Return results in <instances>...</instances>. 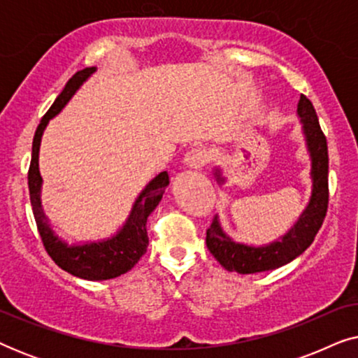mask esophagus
Returning <instances> with one entry per match:
<instances>
[{
	"label": "esophagus",
	"mask_w": 358,
	"mask_h": 358,
	"mask_svg": "<svg viewBox=\"0 0 358 358\" xmlns=\"http://www.w3.org/2000/svg\"><path fill=\"white\" fill-rule=\"evenodd\" d=\"M210 161V155L205 148H192L185 155V164L192 169H202Z\"/></svg>",
	"instance_id": "esophagus-1"
}]
</instances>
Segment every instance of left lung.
Listing matches in <instances>:
<instances>
[{
	"instance_id": "obj_1",
	"label": "left lung",
	"mask_w": 358,
	"mask_h": 358,
	"mask_svg": "<svg viewBox=\"0 0 358 358\" xmlns=\"http://www.w3.org/2000/svg\"><path fill=\"white\" fill-rule=\"evenodd\" d=\"M298 115L301 117L303 131H305L308 150L311 155V178H313V195L310 205L301 215L295 227L283 236L280 241L268 244L264 248H252L246 244L234 243L223 233L218 218L212 220V224L207 228V248L213 257L229 272L256 273L273 271L285 266L293 259L300 256L310 244L315 241V236L322 227L327 203H329V184H327V141L322 134L315 107L305 94L298 101ZM218 180L220 173H217Z\"/></svg>"
}]
</instances>
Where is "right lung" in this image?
Listing matches in <instances>:
<instances>
[{"label": "right lung", "instance_id": "obj_1", "mask_svg": "<svg viewBox=\"0 0 358 358\" xmlns=\"http://www.w3.org/2000/svg\"><path fill=\"white\" fill-rule=\"evenodd\" d=\"M96 68H85V70L75 73L66 83L65 90L57 97L47 114L42 117L38 124L36 135L32 141V158L29 166L27 182H29V195H31V205L34 218H36L38 234H41L42 244L48 252V256L53 259V262L63 271H66L71 275L85 278V280H109L129 272L140 257L146 252L148 246V231H146V220L150 213L156 208L163 197L166 185L169 184V176L166 171L159 173L151 182L146 185L140 197L136 199L131 210L129 222L120 229L112 239L102 243H91L85 246H68L60 241L48 227V222L43 215L41 205V184L42 178L38 173V148H41V138L43 130L52 117H55L60 112L71 96L75 94L78 87L83 85L91 73H94Z\"/></svg>", "mask_w": 358, "mask_h": 358}]
</instances>
